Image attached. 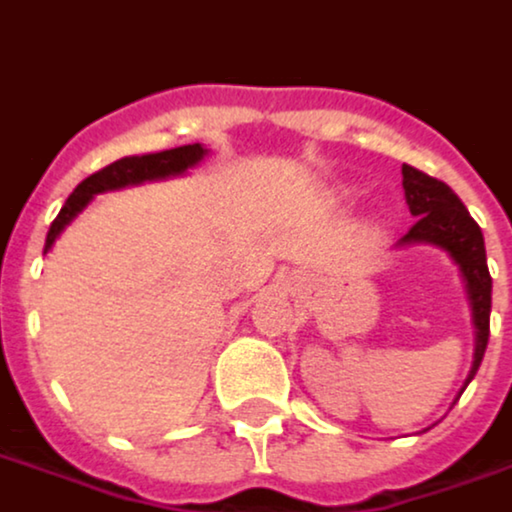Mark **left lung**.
<instances>
[{
	"label": "left lung",
	"instance_id": "obj_1",
	"mask_svg": "<svg viewBox=\"0 0 512 512\" xmlns=\"http://www.w3.org/2000/svg\"><path fill=\"white\" fill-rule=\"evenodd\" d=\"M401 187H404V198H407L410 214L418 217V222L407 230V236L399 238L396 246H439L442 252H448L450 260L458 266V274L464 279V290H467L469 312H472V325H475V355H472V369H469L467 380H464V385H461V391L456 396L458 401L464 388L472 382V377L478 374L480 361L486 355L488 344L491 274H488L483 230H480L475 219L469 217L467 206L458 200L456 192L445 181L434 179V176L412 168V165H401Z\"/></svg>",
	"mask_w": 512,
	"mask_h": 512
}]
</instances>
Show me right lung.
Listing matches in <instances>:
<instances>
[{"mask_svg": "<svg viewBox=\"0 0 512 512\" xmlns=\"http://www.w3.org/2000/svg\"><path fill=\"white\" fill-rule=\"evenodd\" d=\"M206 149L200 143H187V146H176V149L157 151V154H140V157H121V160L111 162L108 168L97 170L92 176L75 187V192L67 198V203L59 211V217L51 222V230L45 236V249L43 255L54 246L64 227L70 225L83 208L89 206V200L97 192H108V189H121L132 187V184H143V181L154 179H168V176H179L187 168H192L195 162L203 160Z\"/></svg>", "mask_w": 512, "mask_h": 512, "instance_id": "right-lung-1", "label": "right lung"}]
</instances>
